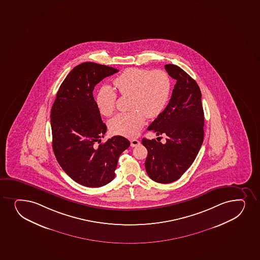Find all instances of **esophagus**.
Here are the masks:
<instances>
[{"label": "esophagus", "instance_id": "34e87169", "mask_svg": "<svg viewBox=\"0 0 260 260\" xmlns=\"http://www.w3.org/2000/svg\"><path fill=\"white\" fill-rule=\"evenodd\" d=\"M130 142H131L132 147H135V146H137L138 145H140V144H141L140 141H138V140H135V139H134V140H131V141H130Z\"/></svg>", "mask_w": 260, "mask_h": 260}]
</instances>
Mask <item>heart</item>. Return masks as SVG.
I'll use <instances>...</instances> for the list:
<instances>
[{
  "instance_id": "heart-1",
  "label": "heart",
  "mask_w": 260,
  "mask_h": 260,
  "mask_svg": "<svg viewBox=\"0 0 260 260\" xmlns=\"http://www.w3.org/2000/svg\"><path fill=\"white\" fill-rule=\"evenodd\" d=\"M114 85L121 95H132L131 112L120 113L110 119L111 133L125 137H135L148 118L158 116L169 102L171 80L163 70L150 71L131 68L114 80ZM115 91L108 85L102 86L96 93L95 104L105 116L114 113L116 104Z\"/></svg>"
}]
</instances>
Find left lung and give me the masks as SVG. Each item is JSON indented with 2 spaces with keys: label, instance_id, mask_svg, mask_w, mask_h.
<instances>
[{
  "label": "left lung",
  "instance_id": "1",
  "mask_svg": "<svg viewBox=\"0 0 260 260\" xmlns=\"http://www.w3.org/2000/svg\"><path fill=\"white\" fill-rule=\"evenodd\" d=\"M165 69L176 84L167 108L147 129L157 135H167V142L142 140L148 152L146 173L153 181L161 184L182 176L193 163L204 140V111L199 85L176 65L167 64Z\"/></svg>",
  "mask_w": 260,
  "mask_h": 260
}]
</instances>
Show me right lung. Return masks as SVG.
Segmentation results:
<instances>
[{"label": "right lung", "instance_id": "obj_1", "mask_svg": "<svg viewBox=\"0 0 260 260\" xmlns=\"http://www.w3.org/2000/svg\"><path fill=\"white\" fill-rule=\"evenodd\" d=\"M119 71L112 67L84 62L63 81L51 110L53 150L57 161L72 179L87 187L111 182L118 158L130 146L114 136L98 146L107 132L96 107L93 91L104 78Z\"/></svg>", "mask_w": 260, "mask_h": 260}]
</instances>
